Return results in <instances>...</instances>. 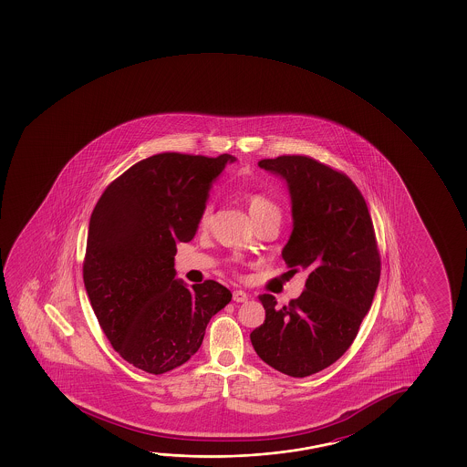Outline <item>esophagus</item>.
<instances>
[{
	"label": "esophagus",
	"mask_w": 467,
	"mask_h": 467,
	"mask_svg": "<svg viewBox=\"0 0 467 467\" xmlns=\"http://www.w3.org/2000/svg\"><path fill=\"white\" fill-rule=\"evenodd\" d=\"M233 299L236 301V303H244L249 299V295L243 290H234L233 291Z\"/></svg>",
	"instance_id": "1"
}]
</instances>
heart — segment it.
Segmentation results:
<instances>
[{
  "mask_svg": "<svg viewBox=\"0 0 467 467\" xmlns=\"http://www.w3.org/2000/svg\"><path fill=\"white\" fill-rule=\"evenodd\" d=\"M245 203H247V212L251 214L254 223L259 222L264 216H267L268 213H274L278 212V207L272 200L268 199L267 195L259 193V192H247L245 193ZM210 214H212V205L208 203L207 207L202 210L200 213V226H205L208 220H210Z\"/></svg>",
  "mask_w": 467,
  "mask_h": 467,
  "instance_id": "b5f03b06",
  "label": "heart"
}]
</instances>
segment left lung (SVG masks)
I'll return each mask as SVG.
<instances>
[{
    "label": "left lung",
    "mask_w": 467,
    "mask_h": 467,
    "mask_svg": "<svg viewBox=\"0 0 467 467\" xmlns=\"http://www.w3.org/2000/svg\"><path fill=\"white\" fill-rule=\"evenodd\" d=\"M259 166L288 187L293 230L282 257L307 276L288 306L260 295L265 321L251 342L268 367L306 378L348 350L371 307L381 274L373 222L357 185L319 161L278 156Z\"/></svg>",
    "instance_id": "1"
}]
</instances>
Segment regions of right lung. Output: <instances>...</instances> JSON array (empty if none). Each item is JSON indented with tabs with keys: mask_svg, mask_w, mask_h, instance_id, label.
I'll use <instances>...</instances> for the list:
<instances>
[{
	"mask_svg": "<svg viewBox=\"0 0 467 467\" xmlns=\"http://www.w3.org/2000/svg\"><path fill=\"white\" fill-rule=\"evenodd\" d=\"M236 158L154 154L100 195L86 244V293L100 329L123 359L151 375L184 365L231 291L177 280V243L199 230L216 177Z\"/></svg>",
	"mask_w": 467,
	"mask_h": 467,
	"instance_id": "add662e5",
	"label": "right lung"
}]
</instances>
